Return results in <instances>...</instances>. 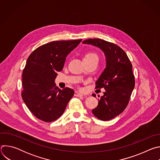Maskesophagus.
Returning a JSON list of instances; mask_svg holds the SVG:
<instances>
[{
  "label": "esophagus",
  "instance_id": "1",
  "mask_svg": "<svg viewBox=\"0 0 160 160\" xmlns=\"http://www.w3.org/2000/svg\"><path fill=\"white\" fill-rule=\"evenodd\" d=\"M75 96H77V97L83 96V94L80 93L79 92H77V91H75Z\"/></svg>",
  "mask_w": 160,
  "mask_h": 160
}]
</instances>
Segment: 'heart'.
Instances as JSON below:
<instances>
[{
    "label": "heart",
    "mask_w": 160,
    "mask_h": 160,
    "mask_svg": "<svg viewBox=\"0 0 160 160\" xmlns=\"http://www.w3.org/2000/svg\"><path fill=\"white\" fill-rule=\"evenodd\" d=\"M98 58V56L94 53H88L84 56L83 59H90V58Z\"/></svg>",
    "instance_id": "obj_1"
}]
</instances>
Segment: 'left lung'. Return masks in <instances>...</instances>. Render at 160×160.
<instances>
[{"label": "left lung", "instance_id": "obj_1", "mask_svg": "<svg viewBox=\"0 0 160 160\" xmlns=\"http://www.w3.org/2000/svg\"><path fill=\"white\" fill-rule=\"evenodd\" d=\"M82 43L99 48L106 57V68L96 82V88L103 87L105 92L98 99V105L92 113L101 120H110L128 105L135 87L132 65L125 51L115 43L99 38L87 39Z\"/></svg>", "mask_w": 160, "mask_h": 160}]
</instances>
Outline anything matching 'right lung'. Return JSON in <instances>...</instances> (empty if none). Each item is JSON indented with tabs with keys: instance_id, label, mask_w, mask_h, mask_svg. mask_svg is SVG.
Returning a JSON list of instances; mask_svg holds the SVG:
<instances>
[{
	"instance_id": "obj_1",
	"label": "right lung",
	"mask_w": 160,
	"mask_h": 160,
	"mask_svg": "<svg viewBox=\"0 0 160 160\" xmlns=\"http://www.w3.org/2000/svg\"><path fill=\"white\" fill-rule=\"evenodd\" d=\"M61 40L49 42L37 48L29 56L22 72V99L39 120L51 122L64 112L73 96L74 90L56 86L57 72H61L66 58L82 41Z\"/></svg>"
}]
</instances>
